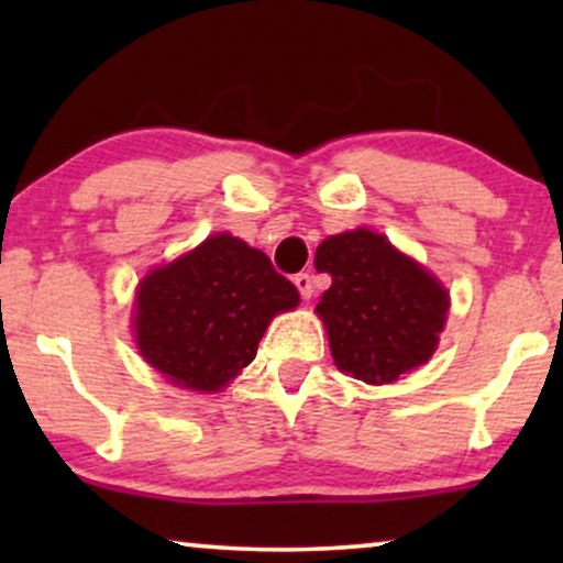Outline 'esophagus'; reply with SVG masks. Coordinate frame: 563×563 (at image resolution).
Here are the masks:
<instances>
[{
  "label": "esophagus",
  "mask_w": 563,
  "mask_h": 563,
  "mask_svg": "<svg viewBox=\"0 0 563 563\" xmlns=\"http://www.w3.org/2000/svg\"><path fill=\"white\" fill-rule=\"evenodd\" d=\"M295 287L299 289V295H302L305 299H310L314 295V284H312L310 274H297L295 276Z\"/></svg>",
  "instance_id": "esophagus-1"
}]
</instances>
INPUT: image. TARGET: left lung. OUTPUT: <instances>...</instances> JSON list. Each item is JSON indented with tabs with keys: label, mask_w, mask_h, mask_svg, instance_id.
I'll return each instance as SVG.
<instances>
[{
	"label": "left lung",
	"mask_w": 563,
	"mask_h": 563,
	"mask_svg": "<svg viewBox=\"0 0 563 563\" xmlns=\"http://www.w3.org/2000/svg\"><path fill=\"white\" fill-rule=\"evenodd\" d=\"M314 268L333 276L314 312L341 372L379 387L430 361L451 302L426 266L358 228L325 238Z\"/></svg>",
	"instance_id": "1"
}]
</instances>
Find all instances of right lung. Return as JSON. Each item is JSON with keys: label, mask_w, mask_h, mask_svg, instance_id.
I'll return each instance as SVG.
<instances>
[{"label": "right lung", "mask_w": 563, "mask_h": 563, "mask_svg": "<svg viewBox=\"0 0 563 563\" xmlns=\"http://www.w3.org/2000/svg\"><path fill=\"white\" fill-rule=\"evenodd\" d=\"M297 305L266 253L218 233L137 284L135 343L176 387L220 391L256 358L274 314Z\"/></svg>", "instance_id": "right-lung-1"}]
</instances>
